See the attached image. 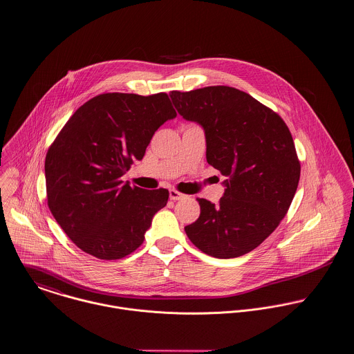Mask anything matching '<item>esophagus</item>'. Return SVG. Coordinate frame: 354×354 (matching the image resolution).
<instances>
[{
  "instance_id": "1",
  "label": "esophagus",
  "mask_w": 354,
  "mask_h": 354,
  "mask_svg": "<svg viewBox=\"0 0 354 354\" xmlns=\"http://www.w3.org/2000/svg\"><path fill=\"white\" fill-rule=\"evenodd\" d=\"M183 197H185V194H182V193L174 190V189L169 190V198H171L172 201H179V200H182Z\"/></svg>"
}]
</instances>
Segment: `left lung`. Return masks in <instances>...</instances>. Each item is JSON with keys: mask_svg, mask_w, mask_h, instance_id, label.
<instances>
[{"mask_svg": "<svg viewBox=\"0 0 354 354\" xmlns=\"http://www.w3.org/2000/svg\"><path fill=\"white\" fill-rule=\"evenodd\" d=\"M178 113L205 133L207 161L225 180L217 205L198 198L200 217L189 239L216 259L243 256L264 242L288 211L299 161L282 118L228 86L171 91Z\"/></svg>", "mask_w": 354, "mask_h": 354, "instance_id": "left-lung-1", "label": "left lung"}]
</instances>
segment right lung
Returning a JSON list of instances; mask_svg holds the SVG:
<instances>
[{
  "label": "right lung",
  "mask_w": 354,
  "mask_h": 354,
  "mask_svg": "<svg viewBox=\"0 0 354 354\" xmlns=\"http://www.w3.org/2000/svg\"><path fill=\"white\" fill-rule=\"evenodd\" d=\"M175 118L165 93L101 94L70 118L48 150L45 179L49 209L79 249L118 260L141 246L169 193L131 187L120 178Z\"/></svg>",
  "instance_id": "1"
}]
</instances>
